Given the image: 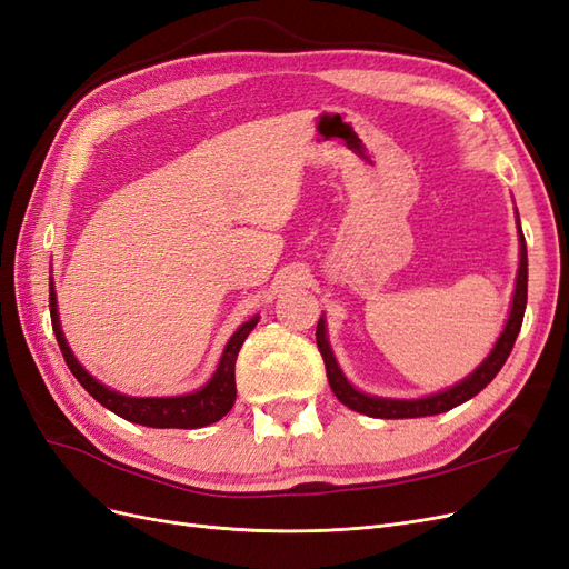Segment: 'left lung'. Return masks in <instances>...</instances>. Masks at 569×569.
<instances>
[{
  "instance_id": "obj_1",
  "label": "left lung",
  "mask_w": 569,
  "mask_h": 569,
  "mask_svg": "<svg viewBox=\"0 0 569 569\" xmlns=\"http://www.w3.org/2000/svg\"><path fill=\"white\" fill-rule=\"evenodd\" d=\"M525 306H527V244H525V234L520 230V270H518V284H515V297H512V308H510V318L506 322L503 335L498 337L493 351L489 358L481 363L468 380H462L460 385L439 391L435 396H427V399H416V401H393V399H377V396H368L363 391L353 389L347 377L341 375L337 360L330 351V343H327L325 337V320H318V330H316V341L318 349L325 360V370H327V380H330V387L335 391L337 399L349 406L356 412H363V416L370 418H382V420H401V418H425V416H439V412L451 410L460 403H465L472 396H477L481 389H485L498 370L503 368L508 360L515 339L520 335L522 318H525Z\"/></svg>"
}]
</instances>
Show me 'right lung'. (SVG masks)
<instances>
[{"label": "right lung", "instance_id": "1", "mask_svg": "<svg viewBox=\"0 0 569 569\" xmlns=\"http://www.w3.org/2000/svg\"><path fill=\"white\" fill-rule=\"evenodd\" d=\"M49 313H51V327H54V335L59 341V349L63 353L66 366L71 368L76 375V380L84 387L90 396L109 408L116 416H120L128 422L134 425H144V427H159V429H197L206 427L211 422H218L220 418H226L230 408L234 406L237 399V385H234V360L239 349H242L244 339L249 332L258 325V316H253L249 322H244L239 330L232 335L228 341L226 351H222V358L218 363L216 375L209 380V385L201 387L194 393L187 396H168V399H134V396H123L118 391H111L109 387L99 385L90 372H84V368L78 363L76 356L68 349V343L63 339L59 316H57V295H54V284L49 287Z\"/></svg>", "mask_w": 569, "mask_h": 569}]
</instances>
